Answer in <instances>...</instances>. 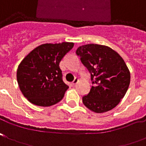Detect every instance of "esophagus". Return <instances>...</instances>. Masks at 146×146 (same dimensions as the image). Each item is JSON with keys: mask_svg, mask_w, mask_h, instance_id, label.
<instances>
[{"mask_svg": "<svg viewBox=\"0 0 146 146\" xmlns=\"http://www.w3.org/2000/svg\"><path fill=\"white\" fill-rule=\"evenodd\" d=\"M78 82H79V79H77V78H75V79L73 81V82L71 83V84L73 85V86H75L76 84L78 83Z\"/></svg>", "mask_w": 146, "mask_h": 146, "instance_id": "34e87169", "label": "esophagus"}]
</instances>
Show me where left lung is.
<instances>
[{
    "mask_svg": "<svg viewBox=\"0 0 146 146\" xmlns=\"http://www.w3.org/2000/svg\"><path fill=\"white\" fill-rule=\"evenodd\" d=\"M76 52L90 73L93 84L89 94L82 97L83 104L95 113L116 107L125 95L131 80L123 58L111 47L96 44L82 45Z\"/></svg>",
    "mask_w": 146,
    "mask_h": 146,
    "instance_id": "obj_1",
    "label": "left lung"
}]
</instances>
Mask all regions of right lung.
<instances>
[{
    "instance_id": "obj_1",
    "label": "right lung",
    "mask_w": 146,
    "mask_h": 146,
    "mask_svg": "<svg viewBox=\"0 0 146 146\" xmlns=\"http://www.w3.org/2000/svg\"><path fill=\"white\" fill-rule=\"evenodd\" d=\"M72 42L44 44L22 60L17 81L22 94L33 105L49 107L63 99L68 85L62 80L59 63L73 47Z\"/></svg>"
}]
</instances>
